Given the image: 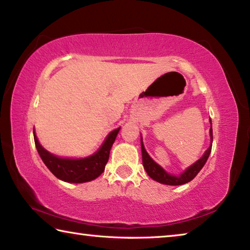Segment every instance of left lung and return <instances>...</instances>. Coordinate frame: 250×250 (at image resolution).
Here are the masks:
<instances>
[{
  "instance_id": "obj_1",
  "label": "left lung",
  "mask_w": 250,
  "mask_h": 250,
  "mask_svg": "<svg viewBox=\"0 0 250 250\" xmlns=\"http://www.w3.org/2000/svg\"><path fill=\"white\" fill-rule=\"evenodd\" d=\"M211 125V121H210ZM210 133V146L206 150L204 155L202 158L193 164V166L189 167L188 170H186L184 173H182L179 176H173L167 174V173L163 170L162 167L158 166L153 160L150 158V155L146 153V151L145 149V146H143L142 139H141V151H142V162H143V167H145V170L146 171L147 174L153 179L154 181L159 182V183L162 184H167V185H182L188 183V182L192 181L194 177L197 175V173L202 170V167L205 166L207 159L210 154L211 151V143H213V129L209 130Z\"/></svg>"
}]
</instances>
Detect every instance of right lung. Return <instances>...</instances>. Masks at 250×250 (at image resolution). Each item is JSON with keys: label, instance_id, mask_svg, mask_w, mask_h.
Instances as JSON below:
<instances>
[{"label": "right lung", "instance_id": "obj_1", "mask_svg": "<svg viewBox=\"0 0 250 250\" xmlns=\"http://www.w3.org/2000/svg\"><path fill=\"white\" fill-rule=\"evenodd\" d=\"M119 130L120 128L111 131L105 138L100 149L96 153L83 159L59 158L46 151L40 145L36 135H34V141H35L37 152L45 166L55 176L69 183H83V182L95 180L104 172L105 164L109 160L110 150Z\"/></svg>", "mask_w": 250, "mask_h": 250}]
</instances>
